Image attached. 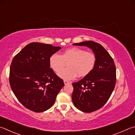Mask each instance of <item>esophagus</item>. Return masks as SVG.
I'll list each match as a JSON object with an SVG mask.
<instances>
[{
  "mask_svg": "<svg viewBox=\"0 0 135 135\" xmlns=\"http://www.w3.org/2000/svg\"><path fill=\"white\" fill-rule=\"evenodd\" d=\"M64 84L66 85V84H71V82L68 81L67 80H64Z\"/></svg>",
  "mask_w": 135,
  "mask_h": 135,
  "instance_id": "34e87169",
  "label": "esophagus"
}]
</instances>
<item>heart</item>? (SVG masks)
Instances as JSON below:
<instances>
[{
    "mask_svg": "<svg viewBox=\"0 0 135 135\" xmlns=\"http://www.w3.org/2000/svg\"><path fill=\"white\" fill-rule=\"evenodd\" d=\"M96 56L90 51L80 48H71L65 50L61 55L54 53L49 60L50 67L56 73L60 71L68 63L67 68L58 73L65 80L74 79L78 75L84 77L91 73L96 63Z\"/></svg>",
    "mask_w": 135,
    "mask_h": 135,
    "instance_id": "heart-1",
    "label": "heart"
}]
</instances>
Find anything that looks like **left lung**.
I'll return each instance as SVG.
<instances>
[{"instance_id":"obj_1","label":"left lung","mask_w":135,"mask_h":135,"mask_svg":"<svg viewBox=\"0 0 135 135\" xmlns=\"http://www.w3.org/2000/svg\"><path fill=\"white\" fill-rule=\"evenodd\" d=\"M87 46L96 56V63L92 71L78 82L73 83L72 100L81 111L90 113L106 104L114 89L116 70L112 57L100 44L94 41L73 44Z\"/></svg>"}]
</instances>
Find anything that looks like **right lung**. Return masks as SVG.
<instances>
[{"mask_svg": "<svg viewBox=\"0 0 135 135\" xmlns=\"http://www.w3.org/2000/svg\"><path fill=\"white\" fill-rule=\"evenodd\" d=\"M60 46L32 42L12 60L9 83L17 99L34 112L47 110L54 104L64 83L50 68L49 60Z\"/></svg>", "mask_w": 135, "mask_h": 135, "instance_id": "obj_1", "label": "right lung"}]
</instances>
